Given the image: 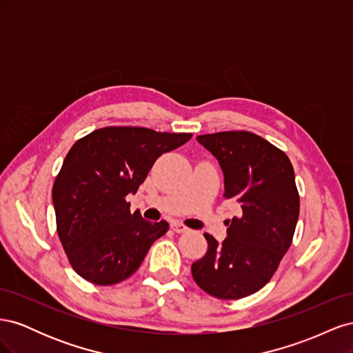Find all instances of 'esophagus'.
<instances>
[{
  "mask_svg": "<svg viewBox=\"0 0 353 353\" xmlns=\"http://www.w3.org/2000/svg\"><path fill=\"white\" fill-rule=\"evenodd\" d=\"M170 228H172L175 232H185V231H188V228L184 225V223H181V222H172V223H170Z\"/></svg>",
  "mask_w": 353,
  "mask_h": 353,
  "instance_id": "34e87169",
  "label": "esophagus"
}]
</instances>
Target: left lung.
<instances>
[{
    "label": "left lung",
    "instance_id": "left-lung-1",
    "mask_svg": "<svg viewBox=\"0 0 353 353\" xmlns=\"http://www.w3.org/2000/svg\"><path fill=\"white\" fill-rule=\"evenodd\" d=\"M218 159L223 197L236 200L239 216L227 221V239L205 234L208 252L191 265L197 285L218 299L250 296L271 280L293 240L299 193L290 159L248 131L199 135Z\"/></svg>",
    "mask_w": 353,
    "mask_h": 353
}]
</instances>
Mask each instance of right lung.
Instances as JSON below:
<instances>
[{"label":"right lung","instance_id":"obj_1","mask_svg":"<svg viewBox=\"0 0 353 353\" xmlns=\"http://www.w3.org/2000/svg\"><path fill=\"white\" fill-rule=\"evenodd\" d=\"M191 137L108 126L72 145L52 185V205L63 249L82 279L112 285L140 268L169 223L131 213L125 197L137 193L160 156Z\"/></svg>","mask_w":353,"mask_h":353}]
</instances>
